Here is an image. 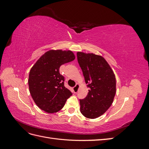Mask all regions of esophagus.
Returning <instances> with one entry per match:
<instances>
[{"label":"esophagus","mask_w":149,"mask_h":149,"mask_svg":"<svg viewBox=\"0 0 149 149\" xmlns=\"http://www.w3.org/2000/svg\"><path fill=\"white\" fill-rule=\"evenodd\" d=\"M79 88V84H76L75 86L73 88V91L74 93H76L78 91V89Z\"/></svg>","instance_id":"esophagus-1"}]
</instances>
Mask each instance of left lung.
<instances>
[{
	"label": "left lung",
	"instance_id": "obj_1",
	"mask_svg": "<svg viewBox=\"0 0 149 149\" xmlns=\"http://www.w3.org/2000/svg\"><path fill=\"white\" fill-rule=\"evenodd\" d=\"M78 63L89 88L88 95L79 100L80 111L88 119H96L109 109L116 92V77L106 60L94 53L77 52Z\"/></svg>",
	"mask_w": 149,
	"mask_h": 149
}]
</instances>
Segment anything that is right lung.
<instances>
[{
	"label": "right lung",
	"mask_w": 149,
	"mask_h": 149,
	"mask_svg": "<svg viewBox=\"0 0 149 149\" xmlns=\"http://www.w3.org/2000/svg\"><path fill=\"white\" fill-rule=\"evenodd\" d=\"M74 59L72 51L50 49L31 67L28 81L29 90L40 109L54 113L63 107L72 93L65 87V79L60 73V67Z\"/></svg>",
	"instance_id": "right-lung-1"
}]
</instances>
